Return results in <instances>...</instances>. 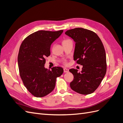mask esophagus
Masks as SVG:
<instances>
[{"instance_id": "esophagus-1", "label": "esophagus", "mask_w": 123, "mask_h": 123, "mask_svg": "<svg viewBox=\"0 0 123 123\" xmlns=\"http://www.w3.org/2000/svg\"><path fill=\"white\" fill-rule=\"evenodd\" d=\"M69 72V70L67 68H64V73H67Z\"/></svg>"}]
</instances>
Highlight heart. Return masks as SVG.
Masks as SVG:
<instances>
[{"mask_svg": "<svg viewBox=\"0 0 123 123\" xmlns=\"http://www.w3.org/2000/svg\"><path fill=\"white\" fill-rule=\"evenodd\" d=\"M70 40V39H65V40H63V42H62V43H64V42H67V41H68V40ZM64 65H67V62H66V61H64Z\"/></svg>", "mask_w": 123, "mask_h": 123, "instance_id": "b5f03b06", "label": "heart"}]
</instances>
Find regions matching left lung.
<instances>
[{"instance_id": "8db88e82", "label": "left lung", "mask_w": 123, "mask_h": 123, "mask_svg": "<svg viewBox=\"0 0 123 123\" xmlns=\"http://www.w3.org/2000/svg\"><path fill=\"white\" fill-rule=\"evenodd\" d=\"M65 34L75 42L74 60L83 65L80 73L77 69L69 70L74 76L70 87L81 94H91L98 87L106 73V56L103 44L95 32L88 29L76 28L69 30Z\"/></svg>"}]
</instances>
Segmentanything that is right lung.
Instances as JSON below:
<instances>
[{
  "label": "right lung",
  "instance_id": "right-lung-1",
  "mask_svg": "<svg viewBox=\"0 0 123 123\" xmlns=\"http://www.w3.org/2000/svg\"><path fill=\"white\" fill-rule=\"evenodd\" d=\"M63 30H40L27 36L22 42L18 55L19 75L25 86L37 98H42L52 91L57 77L64 70L55 67L44 68L46 57L50 56L52 43L58 38Z\"/></svg>",
  "mask_w": 123,
  "mask_h": 123
}]
</instances>
